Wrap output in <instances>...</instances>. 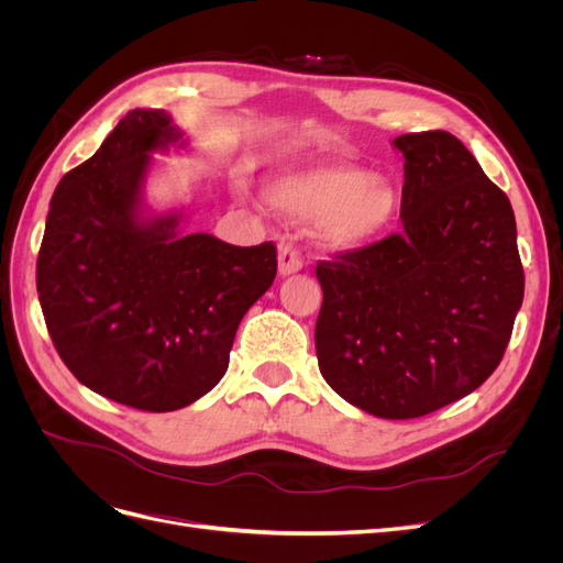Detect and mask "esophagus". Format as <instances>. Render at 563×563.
<instances>
[{"instance_id": "1", "label": "esophagus", "mask_w": 563, "mask_h": 563, "mask_svg": "<svg viewBox=\"0 0 563 563\" xmlns=\"http://www.w3.org/2000/svg\"><path fill=\"white\" fill-rule=\"evenodd\" d=\"M277 261H279V275H282V277L296 275V272L302 269V255H300L291 244H288V242H282Z\"/></svg>"}]
</instances>
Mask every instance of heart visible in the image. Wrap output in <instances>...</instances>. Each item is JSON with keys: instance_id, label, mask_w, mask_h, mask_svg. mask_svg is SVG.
<instances>
[{"instance_id": "b5f03b06", "label": "heart", "mask_w": 563, "mask_h": 563, "mask_svg": "<svg viewBox=\"0 0 563 563\" xmlns=\"http://www.w3.org/2000/svg\"><path fill=\"white\" fill-rule=\"evenodd\" d=\"M272 211L294 220H321L319 240L331 251H360L389 230L399 211L385 178L352 164L288 168L267 185Z\"/></svg>"}]
</instances>
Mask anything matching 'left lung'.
Listing matches in <instances>:
<instances>
[{
	"label": "left lung",
	"instance_id": "1",
	"mask_svg": "<svg viewBox=\"0 0 563 563\" xmlns=\"http://www.w3.org/2000/svg\"><path fill=\"white\" fill-rule=\"evenodd\" d=\"M404 155L401 234L317 265L323 380L362 411L408 420L467 397L500 364L523 300L515 211L446 131Z\"/></svg>",
	"mask_w": 563,
	"mask_h": 563
}]
</instances>
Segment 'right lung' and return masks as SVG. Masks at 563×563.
<instances>
[{"label":"right lung","mask_w":563,"mask_h":563,"mask_svg":"<svg viewBox=\"0 0 563 563\" xmlns=\"http://www.w3.org/2000/svg\"><path fill=\"white\" fill-rule=\"evenodd\" d=\"M164 110H131L48 203L37 294L73 376L117 404L166 413L225 376L234 333L275 282V244L185 234L183 211L147 213L152 152L185 147Z\"/></svg>","instance_id":"right-lung-1"}]
</instances>
